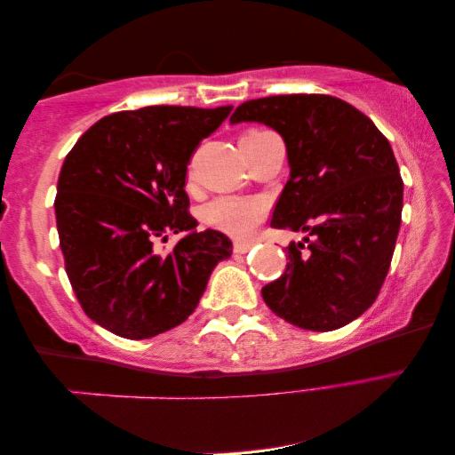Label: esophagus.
Masks as SVG:
<instances>
[{"mask_svg": "<svg viewBox=\"0 0 455 455\" xmlns=\"http://www.w3.org/2000/svg\"><path fill=\"white\" fill-rule=\"evenodd\" d=\"M254 248V242H243V240H237L234 243V251L235 254H248V251Z\"/></svg>", "mask_w": 455, "mask_h": 455, "instance_id": "esophagus-1", "label": "esophagus"}]
</instances>
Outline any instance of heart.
<instances>
[{
  "label": "heart",
  "mask_w": 455,
  "mask_h": 455,
  "mask_svg": "<svg viewBox=\"0 0 455 455\" xmlns=\"http://www.w3.org/2000/svg\"><path fill=\"white\" fill-rule=\"evenodd\" d=\"M270 132L266 131H248L243 132L240 143L258 140ZM264 218V207L256 199L245 197H220L212 201L204 210V221L207 226L232 235H248Z\"/></svg>",
  "instance_id": "1"
}]
</instances>
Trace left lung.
Segmentation results:
<instances>
[{"label":"left lung","mask_w":455,"mask_h":455,"mask_svg":"<svg viewBox=\"0 0 455 455\" xmlns=\"http://www.w3.org/2000/svg\"><path fill=\"white\" fill-rule=\"evenodd\" d=\"M229 123H262L284 139L290 177L272 228L302 232L284 274L262 288L274 315L304 331H337L381 290L395 250L403 181L381 131L326 94L248 100Z\"/></svg>","instance_id":"left-lung-1"}]
</instances>
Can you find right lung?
Wrapping results in <instances>:
<instances>
[{"instance_id": "right-lung-1", "label": "right lung", "mask_w": 455, "mask_h": 455, "mask_svg": "<svg viewBox=\"0 0 455 455\" xmlns=\"http://www.w3.org/2000/svg\"><path fill=\"white\" fill-rule=\"evenodd\" d=\"M232 107H145L92 124L66 155L54 201L66 274L88 318L123 339H151L188 320L232 242L197 232L185 175L196 147ZM167 233L184 237L154 251Z\"/></svg>"}]
</instances>
